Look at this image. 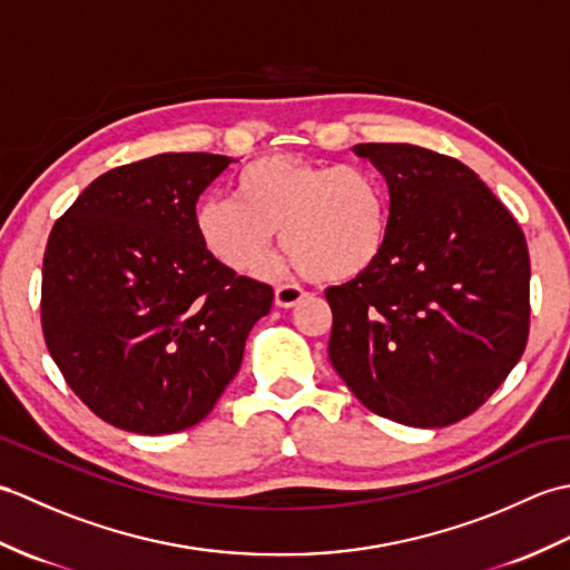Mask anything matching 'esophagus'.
<instances>
[{
	"label": "esophagus",
	"instance_id": "34e87169",
	"mask_svg": "<svg viewBox=\"0 0 570 570\" xmlns=\"http://www.w3.org/2000/svg\"><path fill=\"white\" fill-rule=\"evenodd\" d=\"M304 296H306V292L301 286H296V284H284V286H276V292H274V304L278 306V308H294V306H298L301 301H304Z\"/></svg>",
	"mask_w": 570,
	"mask_h": 570
}]
</instances>
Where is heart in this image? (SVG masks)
Here are the masks:
<instances>
[{
  "label": "heart",
  "mask_w": 570,
  "mask_h": 570,
  "mask_svg": "<svg viewBox=\"0 0 570 570\" xmlns=\"http://www.w3.org/2000/svg\"><path fill=\"white\" fill-rule=\"evenodd\" d=\"M193 225L210 257L239 274L264 262L282 227L288 252L262 266V274L298 269L341 284L382 259L390 242V193L362 166L274 154L242 168L235 198H203Z\"/></svg>",
  "instance_id": "1"
}]
</instances>
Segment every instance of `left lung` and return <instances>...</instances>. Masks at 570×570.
Listing matches in <instances>:
<instances>
[{"instance_id": "1", "label": "left lung", "mask_w": 570, "mask_h": 570, "mask_svg": "<svg viewBox=\"0 0 570 570\" xmlns=\"http://www.w3.org/2000/svg\"><path fill=\"white\" fill-rule=\"evenodd\" d=\"M390 186L382 259L325 292L328 357L374 414L419 429L470 416L529 337L522 227L475 171L414 144H357Z\"/></svg>"}]
</instances>
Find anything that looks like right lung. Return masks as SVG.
I'll use <instances>...</instances> for the list:
<instances>
[{
  "instance_id": "add662e5",
  "label": "right lung",
  "mask_w": 570,
  "mask_h": 570,
  "mask_svg": "<svg viewBox=\"0 0 570 570\" xmlns=\"http://www.w3.org/2000/svg\"><path fill=\"white\" fill-rule=\"evenodd\" d=\"M233 164L159 154L112 168L53 225L41 325L58 370L112 426L161 435L210 414L235 380L272 286L237 276L200 245V193Z\"/></svg>"
}]
</instances>
